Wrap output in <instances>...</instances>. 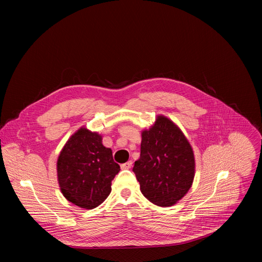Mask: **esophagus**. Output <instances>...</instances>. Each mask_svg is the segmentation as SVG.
I'll list each match as a JSON object with an SVG mask.
<instances>
[{
  "label": "esophagus",
  "instance_id": "esophagus-1",
  "mask_svg": "<svg viewBox=\"0 0 262 262\" xmlns=\"http://www.w3.org/2000/svg\"><path fill=\"white\" fill-rule=\"evenodd\" d=\"M131 167H132V162L131 161L126 162V163L121 165V169H130Z\"/></svg>",
  "mask_w": 262,
  "mask_h": 262
}]
</instances>
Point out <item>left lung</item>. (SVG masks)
I'll use <instances>...</instances> for the list:
<instances>
[{
	"label": "left lung",
	"mask_w": 262,
	"mask_h": 262,
	"mask_svg": "<svg viewBox=\"0 0 262 262\" xmlns=\"http://www.w3.org/2000/svg\"><path fill=\"white\" fill-rule=\"evenodd\" d=\"M141 134V154L133 167L141 192L158 207H172L192 186L193 149L179 126L163 115Z\"/></svg>",
	"instance_id": "1"
}]
</instances>
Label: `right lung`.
I'll list each match as a JSON object with an SVG mask.
<instances>
[{
    "label": "right lung",
    "mask_w": 262,
    "mask_h": 262,
    "mask_svg": "<svg viewBox=\"0 0 262 262\" xmlns=\"http://www.w3.org/2000/svg\"><path fill=\"white\" fill-rule=\"evenodd\" d=\"M120 170L112 148L102 137L85 126L70 137L57 162L59 187L66 199L82 209L92 210L112 192V181Z\"/></svg>",
    "instance_id": "obj_1"
}]
</instances>
